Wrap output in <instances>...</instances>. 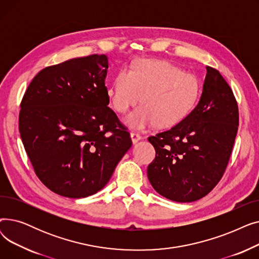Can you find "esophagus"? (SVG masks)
Wrapping results in <instances>:
<instances>
[{"label": "esophagus", "mask_w": 259, "mask_h": 259, "mask_svg": "<svg viewBox=\"0 0 259 259\" xmlns=\"http://www.w3.org/2000/svg\"><path fill=\"white\" fill-rule=\"evenodd\" d=\"M130 137H131V140H132L133 144H137L139 141L142 140L141 135L139 133H135V132H131L130 133Z\"/></svg>", "instance_id": "1"}]
</instances>
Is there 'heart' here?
<instances>
[{"instance_id": "obj_1", "label": "heart", "mask_w": 259, "mask_h": 259, "mask_svg": "<svg viewBox=\"0 0 259 259\" xmlns=\"http://www.w3.org/2000/svg\"><path fill=\"white\" fill-rule=\"evenodd\" d=\"M199 93L198 79L193 74L169 62L150 59L137 60L129 70L118 71L106 89L109 103L120 114L141 100L143 105L124 119L134 130L155 124L158 128L178 125L191 113Z\"/></svg>"}]
</instances>
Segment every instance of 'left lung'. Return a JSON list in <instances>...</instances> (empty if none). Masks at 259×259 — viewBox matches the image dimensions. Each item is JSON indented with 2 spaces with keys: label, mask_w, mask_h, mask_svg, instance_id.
I'll return each mask as SVG.
<instances>
[{
  "label": "left lung",
  "mask_w": 259,
  "mask_h": 259,
  "mask_svg": "<svg viewBox=\"0 0 259 259\" xmlns=\"http://www.w3.org/2000/svg\"><path fill=\"white\" fill-rule=\"evenodd\" d=\"M207 74L196 107L170 130L150 137L155 158L148 179L155 191L176 202L206 196L223 178L238 129V107L222 74Z\"/></svg>",
  "instance_id": "1"
}]
</instances>
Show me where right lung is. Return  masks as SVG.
Instances as JSON below:
<instances>
[{
    "label": "right lung",
    "instance_id": "obj_1",
    "mask_svg": "<svg viewBox=\"0 0 259 259\" xmlns=\"http://www.w3.org/2000/svg\"><path fill=\"white\" fill-rule=\"evenodd\" d=\"M105 54L40 70L21 103V139L39 181L52 192L83 198L102 190L132 146L107 107Z\"/></svg>",
    "mask_w": 259,
    "mask_h": 259
}]
</instances>
